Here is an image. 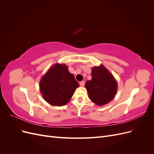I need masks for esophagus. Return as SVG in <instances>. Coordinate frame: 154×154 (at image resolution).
Returning <instances> with one entry per match:
<instances>
[{
  "mask_svg": "<svg viewBox=\"0 0 154 154\" xmlns=\"http://www.w3.org/2000/svg\"><path fill=\"white\" fill-rule=\"evenodd\" d=\"M80 85L81 86V87H83L85 85V82L84 81H82V82H80Z\"/></svg>",
  "mask_w": 154,
  "mask_h": 154,
  "instance_id": "esophagus-1",
  "label": "esophagus"
}]
</instances>
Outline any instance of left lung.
Here are the masks:
<instances>
[{
	"label": "left lung",
	"instance_id": "obj_1",
	"mask_svg": "<svg viewBox=\"0 0 154 154\" xmlns=\"http://www.w3.org/2000/svg\"><path fill=\"white\" fill-rule=\"evenodd\" d=\"M92 80L85 87L90 100L97 105H103L113 100L117 92V83L103 65L92 69Z\"/></svg>",
	"mask_w": 154,
	"mask_h": 154
}]
</instances>
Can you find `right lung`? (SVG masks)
<instances>
[{"mask_svg":"<svg viewBox=\"0 0 154 154\" xmlns=\"http://www.w3.org/2000/svg\"><path fill=\"white\" fill-rule=\"evenodd\" d=\"M78 87V82L65 64H55L40 82V90L44 100L53 106L66 105Z\"/></svg>","mask_w":154,"mask_h":154,"instance_id":"right-lung-1","label":"right lung"}]
</instances>
